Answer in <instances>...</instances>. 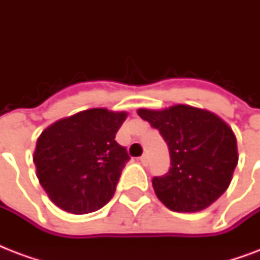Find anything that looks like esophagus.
Wrapping results in <instances>:
<instances>
[{
	"label": "esophagus",
	"mask_w": 260,
	"mask_h": 260,
	"mask_svg": "<svg viewBox=\"0 0 260 260\" xmlns=\"http://www.w3.org/2000/svg\"><path fill=\"white\" fill-rule=\"evenodd\" d=\"M140 162H142L143 166H147V165H148V156H147L146 154L142 155V156H140Z\"/></svg>",
	"instance_id": "obj_1"
}]
</instances>
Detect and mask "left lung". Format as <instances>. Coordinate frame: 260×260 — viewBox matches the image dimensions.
<instances>
[{"label":"left lung","mask_w":260,"mask_h":260,"mask_svg":"<svg viewBox=\"0 0 260 260\" xmlns=\"http://www.w3.org/2000/svg\"><path fill=\"white\" fill-rule=\"evenodd\" d=\"M138 114L159 131L170 152L169 173L152 179L156 197L174 212L212 205L228 189L239 160L231 126L217 114L189 105Z\"/></svg>","instance_id":"1"}]
</instances>
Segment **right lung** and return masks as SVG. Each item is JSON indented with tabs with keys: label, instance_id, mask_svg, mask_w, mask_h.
<instances>
[{
	"label": "right lung",
	"instance_id": "right-lung-1",
	"mask_svg": "<svg viewBox=\"0 0 260 260\" xmlns=\"http://www.w3.org/2000/svg\"><path fill=\"white\" fill-rule=\"evenodd\" d=\"M128 114L95 108L51 124L39 136L36 175L55 205L69 213L101 209L113 197L129 155L114 138Z\"/></svg>",
	"mask_w": 260,
	"mask_h": 260
}]
</instances>
